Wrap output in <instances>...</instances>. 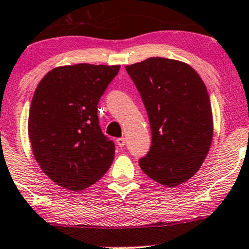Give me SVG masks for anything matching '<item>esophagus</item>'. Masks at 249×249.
Instances as JSON below:
<instances>
[{
  "mask_svg": "<svg viewBox=\"0 0 249 249\" xmlns=\"http://www.w3.org/2000/svg\"><path fill=\"white\" fill-rule=\"evenodd\" d=\"M116 142H117V145H118V146L123 147V146H124L125 142H125V138H123V137H122V138H117V139H116Z\"/></svg>",
  "mask_w": 249,
  "mask_h": 249,
  "instance_id": "34e87169",
  "label": "esophagus"
}]
</instances>
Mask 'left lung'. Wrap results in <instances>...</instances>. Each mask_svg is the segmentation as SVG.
I'll list each match as a JSON object with an SVG mask.
<instances>
[{
  "instance_id": "1",
  "label": "left lung",
  "mask_w": 249,
  "mask_h": 249,
  "mask_svg": "<svg viewBox=\"0 0 249 249\" xmlns=\"http://www.w3.org/2000/svg\"><path fill=\"white\" fill-rule=\"evenodd\" d=\"M127 73L146 108L152 144L139 166L154 181L178 186L206 158L213 136L206 87L190 65L152 57L127 65Z\"/></svg>"
}]
</instances>
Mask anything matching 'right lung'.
Instances as JSON below:
<instances>
[{
  "instance_id": "obj_1",
  "label": "right lung",
  "mask_w": 249,
  "mask_h": 249,
  "mask_svg": "<svg viewBox=\"0 0 249 249\" xmlns=\"http://www.w3.org/2000/svg\"><path fill=\"white\" fill-rule=\"evenodd\" d=\"M119 68L59 67L37 85L29 111V139L42 171L59 186L84 190L112 164L115 142L102 132L97 107Z\"/></svg>"
}]
</instances>
